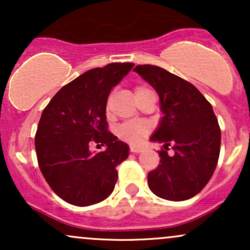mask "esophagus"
<instances>
[{
    "label": "esophagus",
    "mask_w": 250,
    "mask_h": 250,
    "mask_svg": "<svg viewBox=\"0 0 250 250\" xmlns=\"http://www.w3.org/2000/svg\"><path fill=\"white\" fill-rule=\"evenodd\" d=\"M145 150L142 147H139V146H131L130 147V151L131 153H135V154H139V153H142V151Z\"/></svg>",
    "instance_id": "esophagus-1"
}]
</instances>
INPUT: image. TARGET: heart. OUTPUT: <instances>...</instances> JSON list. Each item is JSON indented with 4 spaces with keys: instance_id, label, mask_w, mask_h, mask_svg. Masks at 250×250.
I'll list each match as a JSON object with an SVG mask.
<instances>
[{
    "instance_id": "1",
    "label": "heart",
    "mask_w": 250,
    "mask_h": 250,
    "mask_svg": "<svg viewBox=\"0 0 250 250\" xmlns=\"http://www.w3.org/2000/svg\"><path fill=\"white\" fill-rule=\"evenodd\" d=\"M147 90H150V89L146 87V85H140V87L135 88L134 95L136 97ZM149 130H150V125L146 121L125 122L116 129V135L122 141L136 145V143L142 142L145 140Z\"/></svg>"
}]
</instances>
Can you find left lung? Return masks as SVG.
Wrapping results in <instances>:
<instances>
[{"label":"left lung","instance_id":"obj_1","mask_svg":"<svg viewBox=\"0 0 250 250\" xmlns=\"http://www.w3.org/2000/svg\"><path fill=\"white\" fill-rule=\"evenodd\" d=\"M157 91L163 116L151 141L165 142L160 165L149 171L156 196L185 201L199 194L213 176L221 147V130L213 107L190 82L151 64L134 68ZM174 154L168 155L167 146Z\"/></svg>","mask_w":250,"mask_h":250}]
</instances>
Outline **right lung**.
<instances>
[{
  "label": "right lung",
  "instance_id": "right-lung-1",
  "mask_svg": "<svg viewBox=\"0 0 250 250\" xmlns=\"http://www.w3.org/2000/svg\"><path fill=\"white\" fill-rule=\"evenodd\" d=\"M134 65L109 63L85 71L43 109L35 135L37 162L54 193L70 205L87 207L113 193L116 167L128 157L129 147L108 130L105 107L111 89ZM91 143L107 149L91 154Z\"/></svg>",
  "mask_w": 250,
  "mask_h": 250
}]
</instances>
